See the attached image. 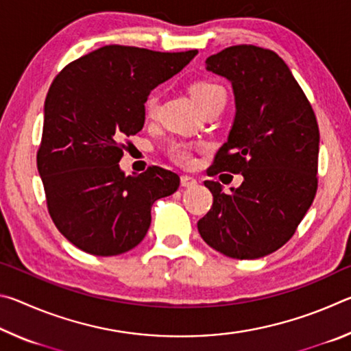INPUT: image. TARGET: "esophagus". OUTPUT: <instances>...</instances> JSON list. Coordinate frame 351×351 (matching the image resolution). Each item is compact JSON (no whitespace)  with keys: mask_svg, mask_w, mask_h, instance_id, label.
Segmentation results:
<instances>
[{"mask_svg":"<svg viewBox=\"0 0 351 351\" xmlns=\"http://www.w3.org/2000/svg\"><path fill=\"white\" fill-rule=\"evenodd\" d=\"M197 180H195V178H192V176H187V175H182L181 176V186L182 187H186V189H190V187H195L197 186Z\"/></svg>","mask_w":351,"mask_h":351,"instance_id":"1","label":"esophagus"}]
</instances>
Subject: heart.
Instances as JSON below:
<instances>
[{
  "label": "heart",
  "mask_w": 351,
  "mask_h": 351,
  "mask_svg": "<svg viewBox=\"0 0 351 351\" xmlns=\"http://www.w3.org/2000/svg\"><path fill=\"white\" fill-rule=\"evenodd\" d=\"M189 93L192 99L195 100L199 108H204L207 104H210L212 100H215L218 96H224V90L218 83L207 80V79H198L193 80L189 85ZM159 108V94L150 93L145 99L144 111L147 119H154L158 114ZM203 148V145H192L187 142H173L167 148V156L178 165L182 167H190L195 162V152H198Z\"/></svg>",
  "instance_id": "b5f03b06"
}]
</instances>
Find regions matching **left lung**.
<instances>
[{
    "label": "left lung",
    "instance_id": "8db88e82",
    "mask_svg": "<svg viewBox=\"0 0 351 351\" xmlns=\"http://www.w3.org/2000/svg\"><path fill=\"white\" fill-rule=\"evenodd\" d=\"M206 64L232 82L237 106L228 142L217 152L207 175L241 173L243 182L224 193L218 181H204L213 203L198 221V232L230 258L265 257L294 235L316 197V114L274 51L229 46Z\"/></svg>",
    "mask_w": 351,
    "mask_h": 351
}]
</instances>
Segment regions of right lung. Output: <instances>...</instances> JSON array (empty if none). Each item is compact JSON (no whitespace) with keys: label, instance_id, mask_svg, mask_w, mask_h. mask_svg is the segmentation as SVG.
<instances>
[{"label":"right lung","instance_id":"1","mask_svg":"<svg viewBox=\"0 0 351 351\" xmlns=\"http://www.w3.org/2000/svg\"><path fill=\"white\" fill-rule=\"evenodd\" d=\"M197 54L108 45L71 62L52 82L37 167L52 221L82 251L111 257L138 246L154 201L180 187L170 170L152 165L125 176L117 162L123 141L144 127L148 94Z\"/></svg>","mask_w":351,"mask_h":351}]
</instances>
